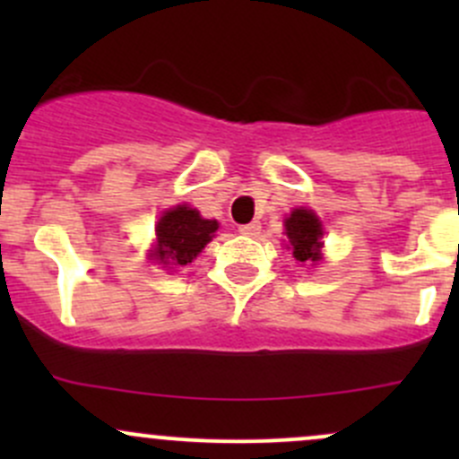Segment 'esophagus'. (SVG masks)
Listing matches in <instances>:
<instances>
[{"mask_svg":"<svg viewBox=\"0 0 459 459\" xmlns=\"http://www.w3.org/2000/svg\"><path fill=\"white\" fill-rule=\"evenodd\" d=\"M259 221H251V224H242L239 226V233L247 235V238H255V235H259Z\"/></svg>","mask_w":459,"mask_h":459,"instance_id":"esophagus-1","label":"esophagus"}]
</instances>
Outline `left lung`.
Returning <instances> with one entry per match:
<instances>
[{
  "mask_svg": "<svg viewBox=\"0 0 459 459\" xmlns=\"http://www.w3.org/2000/svg\"><path fill=\"white\" fill-rule=\"evenodd\" d=\"M286 235H289L293 257L299 262H317L322 248V224L308 208H295L286 220Z\"/></svg>",
  "mask_w": 459,
  "mask_h": 459,
  "instance_id": "left-lung-1",
  "label": "left lung"
}]
</instances>
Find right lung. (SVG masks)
<instances>
[{
	"label": "right lung",
	"instance_id": "obj_1",
	"mask_svg": "<svg viewBox=\"0 0 459 459\" xmlns=\"http://www.w3.org/2000/svg\"><path fill=\"white\" fill-rule=\"evenodd\" d=\"M217 230L215 220H204L195 208H170L157 221V248L152 257L170 266H186L211 242Z\"/></svg>",
	"mask_w": 459,
	"mask_h": 459
}]
</instances>
